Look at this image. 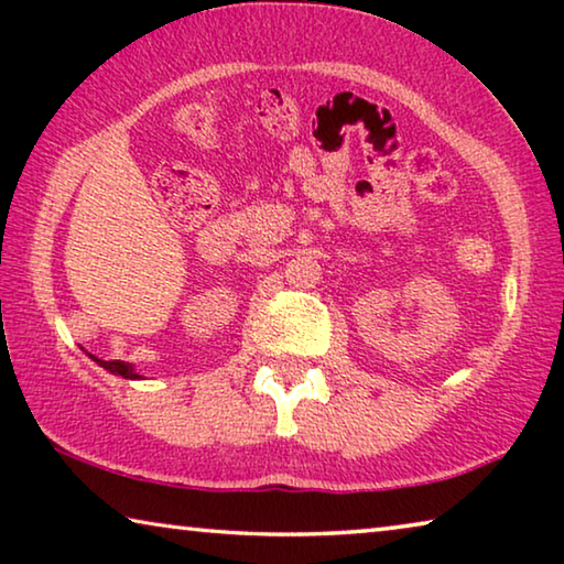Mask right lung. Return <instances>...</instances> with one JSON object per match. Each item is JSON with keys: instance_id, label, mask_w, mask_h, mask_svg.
Returning <instances> with one entry per match:
<instances>
[{"instance_id": "1", "label": "right lung", "mask_w": 564, "mask_h": 564, "mask_svg": "<svg viewBox=\"0 0 564 564\" xmlns=\"http://www.w3.org/2000/svg\"><path fill=\"white\" fill-rule=\"evenodd\" d=\"M89 358H91V360H97L101 368H107L109 373H113V376L131 378V380H139V378H144V376H139L137 370H133L131 362H123V360H99L97 356H91V352H89Z\"/></svg>"}]
</instances>
